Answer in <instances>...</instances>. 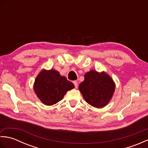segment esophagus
Listing matches in <instances>:
<instances>
[{
  "instance_id": "esophagus-1",
  "label": "esophagus",
  "mask_w": 148,
  "mask_h": 148,
  "mask_svg": "<svg viewBox=\"0 0 148 148\" xmlns=\"http://www.w3.org/2000/svg\"><path fill=\"white\" fill-rule=\"evenodd\" d=\"M73 83L74 84V86H75V88H77V86H78V84H77V81H73Z\"/></svg>"
}]
</instances>
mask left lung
Listing matches in <instances>:
<instances>
[{
  "label": "left lung",
  "instance_id": "obj_1",
  "mask_svg": "<svg viewBox=\"0 0 148 148\" xmlns=\"http://www.w3.org/2000/svg\"><path fill=\"white\" fill-rule=\"evenodd\" d=\"M84 99L90 105L102 108L108 105L115 90V83L104 72L93 70L84 74V80L79 86Z\"/></svg>",
  "mask_w": 148,
  "mask_h": 148
}]
</instances>
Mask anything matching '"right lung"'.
I'll use <instances>...</instances> for the list:
<instances>
[{
  "instance_id": "1",
  "label": "right lung",
  "mask_w": 148,
  "mask_h": 148,
  "mask_svg": "<svg viewBox=\"0 0 148 148\" xmlns=\"http://www.w3.org/2000/svg\"><path fill=\"white\" fill-rule=\"evenodd\" d=\"M74 84L60 76L54 69H43L36 78L34 90L44 104L52 106L61 100L67 91L73 89Z\"/></svg>"
}]
</instances>
